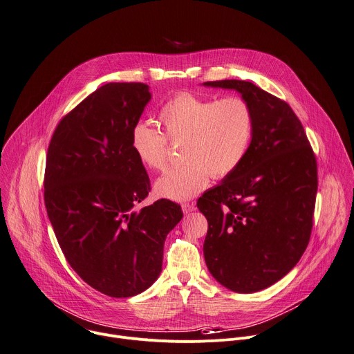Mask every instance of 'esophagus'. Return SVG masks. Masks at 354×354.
I'll use <instances>...</instances> for the list:
<instances>
[{
	"mask_svg": "<svg viewBox=\"0 0 354 354\" xmlns=\"http://www.w3.org/2000/svg\"><path fill=\"white\" fill-rule=\"evenodd\" d=\"M182 209L185 214H190L196 209V205L193 203H185V204H182Z\"/></svg>",
	"mask_w": 354,
	"mask_h": 354,
	"instance_id": "esophagus-1",
	"label": "esophagus"
}]
</instances>
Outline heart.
I'll return each mask as SVG.
<instances>
[{"mask_svg": "<svg viewBox=\"0 0 354 354\" xmlns=\"http://www.w3.org/2000/svg\"><path fill=\"white\" fill-rule=\"evenodd\" d=\"M162 132L138 124L131 133L136 158L149 169L168 162V143L180 145L183 165L169 169L156 182L158 196L183 201L201 193L211 176L223 179L238 171L248 157L254 135V112L242 97L216 100L194 93H179L158 112Z\"/></svg>", "mask_w": 354, "mask_h": 354, "instance_id": "heart-1", "label": "heart"}]
</instances>
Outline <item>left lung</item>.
<instances>
[{"instance_id":"left-lung-1","label":"left lung","mask_w":354,"mask_h":354,"mask_svg":"<svg viewBox=\"0 0 354 354\" xmlns=\"http://www.w3.org/2000/svg\"><path fill=\"white\" fill-rule=\"evenodd\" d=\"M203 84L236 90L254 112L246 160L197 201L208 221L204 260L229 290L259 292L282 279L308 245L317 160L301 122L283 100L246 80Z\"/></svg>"}]
</instances>
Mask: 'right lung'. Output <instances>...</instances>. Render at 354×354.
Segmentation results:
<instances>
[{"instance_id":"obj_1","label":"right lung","mask_w":354,"mask_h":354,"mask_svg":"<svg viewBox=\"0 0 354 354\" xmlns=\"http://www.w3.org/2000/svg\"><path fill=\"white\" fill-rule=\"evenodd\" d=\"M151 100L145 83H106L59 121L44 174V203L59 248L95 290L131 297L162 268L167 234L182 219L161 198L138 208L150 179L131 147V133Z\"/></svg>"}]
</instances>
